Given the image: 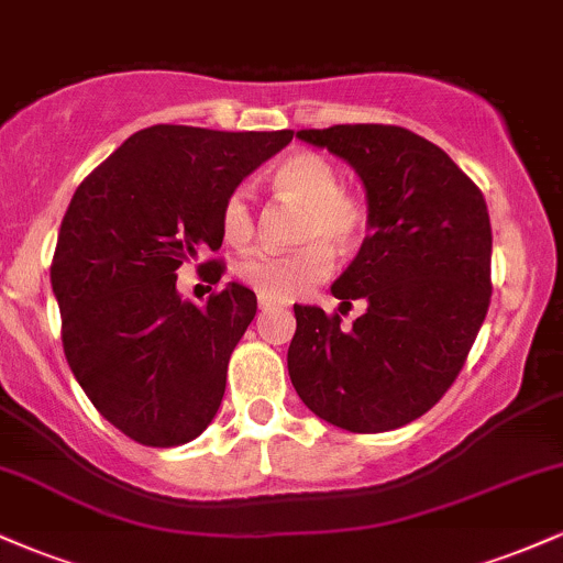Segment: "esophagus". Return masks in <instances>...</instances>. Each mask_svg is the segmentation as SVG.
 Masks as SVG:
<instances>
[{
  "label": "esophagus",
  "instance_id": "1",
  "mask_svg": "<svg viewBox=\"0 0 563 563\" xmlns=\"http://www.w3.org/2000/svg\"><path fill=\"white\" fill-rule=\"evenodd\" d=\"M277 307H280V303L273 301V299H267V296H260V309H262V312H273V309H277Z\"/></svg>",
  "mask_w": 563,
  "mask_h": 563
}]
</instances>
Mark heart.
<instances>
[{"instance_id": "1", "label": "heart", "mask_w": 563, "mask_h": 563, "mask_svg": "<svg viewBox=\"0 0 563 563\" xmlns=\"http://www.w3.org/2000/svg\"><path fill=\"white\" fill-rule=\"evenodd\" d=\"M273 185L303 203L299 241L290 251L260 249L238 262V277L260 296L273 301L299 299L333 273V250L352 249L363 238L367 214L363 200L341 187L333 161L312 151L290 153L273 169ZM224 238L232 243L249 241L254 232V203L249 187H232L219 211Z\"/></svg>"}]
</instances>
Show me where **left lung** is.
Instances as JSON below:
<instances>
[{"label":"left lung","mask_w":563,"mask_h":563,"mask_svg":"<svg viewBox=\"0 0 563 563\" xmlns=\"http://www.w3.org/2000/svg\"><path fill=\"white\" fill-rule=\"evenodd\" d=\"M354 166L367 190V238L333 296L367 312L296 303L288 376L322 421L378 434L429 412L466 365L493 296V228L482 190L442 147L389 124L301 129Z\"/></svg>","instance_id":"1"}]
</instances>
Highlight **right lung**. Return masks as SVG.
<instances>
[{"instance_id":"add662e5","label":"right lung","mask_w":563,"mask_h":563,"mask_svg":"<svg viewBox=\"0 0 563 563\" xmlns=\"http://www.w3.org/2000/svg\"><path fill=\"white\" fill-rule=\"evenodd\" d=\"M290 140V129L147 126L70 198L49 267L63 352L97 412L145 448L190 442L222 405L256 296L230 283L196 307L179 299L177 269L219 251L224 196ZM198 269L219 283L224 262Z\"/></svg>"}]
</instances>
